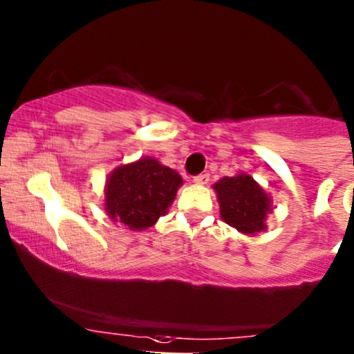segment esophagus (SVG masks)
<instances>
[{"mask_svg": "<svg viewBox=\"0 0 354 354\" xmlns=\"http://www.w3.org/2000/svg\"><path fill=\"white\" fill-rule=\"evenodd\" d=\"M193 181H195L196 185H207L209 181V174L208 173H201V174H196L195 178H193Z\"/></svg>", "mask_w": 354, "mask_h": 354, "instance_id": "1", "label": "esophagus"}]
</instances>
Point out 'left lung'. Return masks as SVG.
Here are the masks:
<instances>
[{
	"instance_id": "8db88e82",
	"label": "left lung",
	"mask_w": 354,
	"mask_h": 354,
	"mask_svg": "<svg viewBox=\"0 0 354 354\" xmlns=\"http://www.w3.org/2000/svg\"><path fill=\"white\" fill-rule=\"evenodd\" d=\"M213 188L218 196L223 221L242 234L252 235L266 230L270 198L255 183L254 178L248 174L225 176Z\"/></svg>"
}]
</instances>
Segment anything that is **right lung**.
I'll use <instances>...</instances> for the list:
<instances>
[{"label":"right lung","mask_w":354,"mask_h":354,"mask_svg":"<svg viewBox=\"0 0 354 354\" xmlns=\"http://www.w3.org/2000/svg\"><path fill=\"white\" fill-rule=\"evenodd\" d=\"M183 180L176 171L142 158L112 171L106 185V209L114 221L129 230L153 227L166 215Z\"/></svg>","instance_id":"right-lung-1"}]
</instances>
